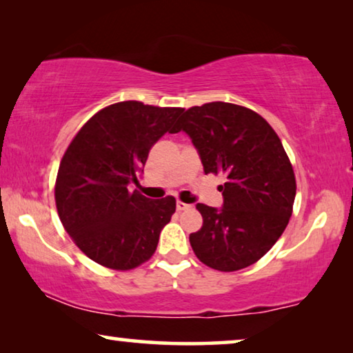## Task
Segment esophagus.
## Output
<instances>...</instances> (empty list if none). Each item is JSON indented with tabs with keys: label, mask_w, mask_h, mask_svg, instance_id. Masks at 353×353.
<instances>
[{
	"label": "esophagus",
	"mask_w": 353,
	"mask_h": 353,
	"mask_svg": "<svg viewBox=\"0 0 353 353\" xmlns=\"http://www.w3.org/2000/svg\"><path fill=\"white\" fill-rule=\"evenodd\" d=\"M192 205H190V204H186V202H183V201H176V210L178 212H183V210H190Z\"/></svg>",
	"instance_id": "esophagus-1"
}]
</instances>
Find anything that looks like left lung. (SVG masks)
Returning a JSON list of instances; mask_svg holds the SVG:
<instances>
[{
	"label": "left lung",
	"instance_id": "obj_1",
	"mask_svg": "<svg viewBox=\"0 0 353 353\" xmlns=\"http://www.w3.org/2000/svg\"><path fill=\"white\" fill-rule=\"evenodd\" d=\"M190 134L204 172L225 175L220 210L197 204L199 231L190 234L196 257L219 272H238L263 257L292 215L296 175L276 132L252 109L231 103L190 108L176 132Z\"/></svg>",
	"mask_w": 353,
	"mask_h": 353
}]
</instances>
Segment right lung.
<instances>
[{"mask_svg":"<svg viewBox=\"0 0 353 353\" xmlns=\"http://www.w3.org/2000/svg\"><path fill=\"white\" fill-rule=\"evenodd\" d=\"M181 108L122 101L96 112L61 159L54 185L59 219L77 248L105 268L127 272L148 262L175 214L173 196L148 199L130 183L163 134L175 133Z\"/></svg>","mask_w":353,"mask_h":353,"instance_id":"add662e5","label":"right lung"}]
</instances>
